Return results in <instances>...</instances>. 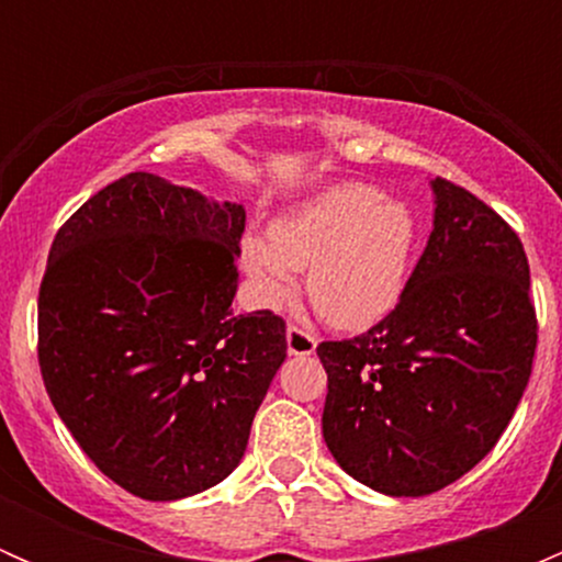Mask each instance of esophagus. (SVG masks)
I'll use <instances>...</instances> for the list:
<instances>
[{"instance_id":"esophagus-1","label":"esophagus","mask_w":562,"mask_h":562,"mask_svg":"<svg viewBox=\"0 0 562 562\" xmlns=\"http://www.w3.org/2000/svg\"><path fill=\"white\" fill-rule=\"evenodd\" d=\"M288 353L291 356H313L317 339L310 331H304L302 326H288Z\"/></svg>"}]
</instances>
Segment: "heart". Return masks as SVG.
<instances>
[{
	"label": "heart",
	"mask_w": 562,
	"mask_h": 562,
	"mask_svg": "<svg viewBox=\"0 0 562 562\" xmlns=\"http://www.w3.org/2000/svg\"><path fill=\"white\" fill-rule=\"evenodd\" d=\"M413 220L402 203L367 184H337L277 220L269 241L247 239L241 260L266 307L296 293L310 271V302L337 328H367L391 313L405 285Z\"/></svg>",
	"instance_id": "1"
}]
</instances>
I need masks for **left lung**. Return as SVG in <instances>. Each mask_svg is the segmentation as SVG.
Listing matches in <instances>:
<instances>
[{
    "label": "left lung",
    "mask_w": 562,
    "mask_h": 562,
    "mask_svg": "<svg viewBox=\"0 0 562 562\" xmlns=\"http://www.w3.org/2000/svg\"><path fill=\"white\" fill-rule=\"evenodd\" d=\"M432 192L435 228L396 307L359 337L317 345L328 451L391 497L432 495L495 449L538 342L512 225L454 181L438 176Z\"/></svg>",
    "instance_id": "8db88e82"
}]
</instances>
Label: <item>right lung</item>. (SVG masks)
Segmentation results:
<instances>
[{
	"mask_svg": "<svg viewBox=\"0 0 562 562\" xmlns=\"http://www.w3.org/2000/svg\"><path fill=\"white\" fill-rule=\"evenodd\" d=\"M245 206L135 171L59 228L37 299V361L72 438L144 501L241 462L285 361V321L236 315Z\"/></svg>",
	"mask_w": 562,
	"mask_h": 562,
	"instance_id": "1",
	"label": "right lung"
}]
</instances>
